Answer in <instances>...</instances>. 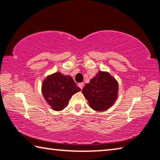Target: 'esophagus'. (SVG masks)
<instances>
[{
	"label": "esophagus",
	"instance_id": "esophagus-1",
	"mask_svg": "<svg viewBox=\"0 0 160 160\" xmlns=\"http://www.w3.org/2000/svg\"><path fill=\"white\" fill-rule=\"evenodd\" d=\"M78 87L81 88V89H82L83 87V83H79L78 84Z\"/></svg>",
	"mask_w": 160,
	"mask_h": 160
}]
</instances>
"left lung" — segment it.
Segmentation results:
<instances>
[{
    "instance_id": "obj_1",
    "label": "left lung",
    "mask_w": 160,
    "mask_h": 160,
    "mask_svg": "<svg viewBox=\"0 0 160 160\" xmlns=\"http://www.w3.org/2000/svg\"><path fill=\"white\" fill-rule=\"evenodd\" d=\"M119 84L108 72L99 71L95 77L86 83L82 94L89 107L97 112H104L112 107L118 99Z\"/></svg>"
}]
</instances>
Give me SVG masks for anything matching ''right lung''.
Segmentation results:
<instances>
[{"instance_id":"add662e5","label":"right lung","mask_w":160,"mask_h":160,"mask_svg":"<svg viewBox=\"0 0 160 160\" xmlns=\"http://www.w3.org/2000/svg\"><path fill=\"white\" fill-rule=\"evenodd\" d=\"M80 91L71 76L59 72L48 75L41 84L44 99L56 112L64 109L72 96Z\"/></svg>"}]
</instances>
